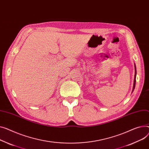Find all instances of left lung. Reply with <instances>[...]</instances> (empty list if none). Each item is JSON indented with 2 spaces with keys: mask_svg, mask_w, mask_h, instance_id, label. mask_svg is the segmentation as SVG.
Segmentation results:
<instances>
[{
  "mask_svg": "<svg viewBox=\"0 0 149 149\" xmlns=\"http://www.w3.org/2000/svg\"><path fill=\"white\" fill-rule=\"evenodd\" d=\"M135 78H134V86H133V90L132 92L134 91V88H135V83H136V67L135 65Z\"/></svg>",
  "mask_w": 149,
  "mask_h": 149,
  "instance_id": "left-lung-1",
  "label": "left lung"
}]
</instances>
